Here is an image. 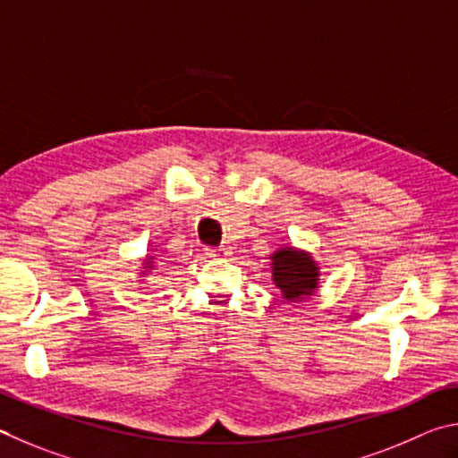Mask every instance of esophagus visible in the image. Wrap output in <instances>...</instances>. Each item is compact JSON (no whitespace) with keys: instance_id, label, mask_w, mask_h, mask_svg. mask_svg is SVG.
I'll return each instance as SVG.
<instances>
[{"instance_id":"esophagus-1","label":"esophagus","mask_w":458,"mask_h":458,"mask_svg":"<svg viewBox=\"0 0 458 458\" xmlns=\"http://www.w3.org/2000/svg\"><path fill=\"white\" fill-rule=\"evenodd\" d=\"M231 255V247L227 245H221L219 250H207V258H213V259H227Z\"/></svg>"}]
</instances>
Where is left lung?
<instances>
[{"instance_id": "1", "label": "left lung", "mask_w": 458, "mask_h": 458, "mask_svg": "<svg viewBox=\"0 0 458 458\" xmlns=\"http://www.w3.org/2000/svg\"><path fill=\"white\" fill-rule=\"evenodd\" d=\"M271 277L282 292V298L290 303L310 300L319 287V263L306 250L293 245H282L269 255Z\"/></svg>"}]
</instances>
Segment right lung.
I'll use <instances>...</instances> for the list:
<instances>
[{
  "mask_svg": "<svg viewBox=\"0 0 458 458\" xmlns=\"http://www.w3.org/2000/svg\"><path fill=\"white\" fill-rule=\"evenodd\" d=\"M157 266H158V258H157V255L148 253L147 258L142 259V266H140V269H136V271H139L140 282H144V279H147L148 276H152V271L157 269Z\"/></svg>",
  "mask_w": 458,
  "mask_h": 458,
  "instance_id": "1",
  "label": "right lung"
}]
</instances>
